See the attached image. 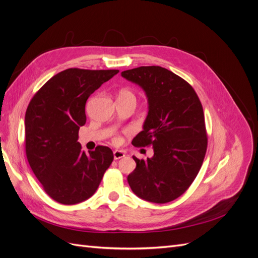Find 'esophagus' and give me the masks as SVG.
<instances>
[{
  "instance_id": "esophagus-1",
  "label": "esophagus",
  "mask_w": 258,
  "mask_h": 258,
  "mask_svg": "<svg viewBox=\"0 0 258 258\" xmlns=\"http://www.w3.org/2000/svg\"><path fill=\"white\" fill-rule=\"evenodd\" d=\"M113 154H114V158L117 160V159H120V158H122V157H124V153L122 152V151H118V150H115L114 152H113Z\"/></svg>"
}]
</instances>
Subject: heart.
<instances>
[{
	"instance_id": "b5f03b06",
	"label": "heart",
	"mask_w": 258,
	"mask_h": 258,
	"mask_svg": "<svg viewBox=\"0 0 258 258\" xmlns=\"http://www.w3.org/2000/svg\"><path fill=\"white\" fill-rule=\"evenodd\" d=\"M119 96H134V93H132L130 90H128V89H121L120 90V92H119ZM115 141L117 142V143H120L121 141H122V139L120 138V137H117L116 139H115Z\"/></svg>"
}]
</instances>
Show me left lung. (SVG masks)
Listing matches in <instances>:
<instances>
[{
  "label": "left lung",
  "instance_id": "8db88e82",
  "mask_svg": "<svg viewBox=\"0 0 258 258\" xmlns=\"http://www.w3.org/2000/svg\"><path fill=\"white\" fill-rule=\"evenodd\" d=\"M141 86L148 100L143 131L137 147L153 146L152 158L138 159L128 183L138 197L155 204L173 201L188 189L204 162L208 136L205 114L196 91L182 77L157 67L121 72Z\"/></svg>",
  "mask_w": 258,
  "mask_h": 258
}]
</instances>
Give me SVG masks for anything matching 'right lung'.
Wrapping results in <instances>:
<instances>
[{"label": "right lung", "mask_w": 258, "mask_h": 258, "mask_svg": "<svg viewBox=\"0 0 258 258\" xmlns=\"http://www.w3.org/2000/svg\"><path fill=\"white\" fill-rule=\"evenodd\" d=\"M118 70L67 69L46 82L26 112V155L45 192L62 205H76L96 192L114 159L110 147L85 153L79 140L91 93Z\"/></svg>", "instance_id": "obj_1"}]
</instances>
